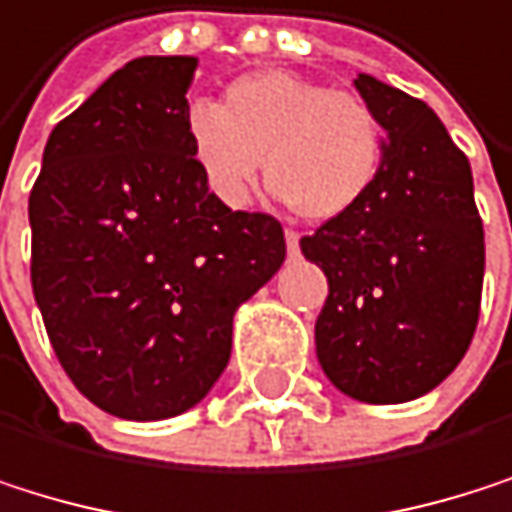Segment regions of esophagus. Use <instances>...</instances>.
I'll return each instance as SVG.
<instances>
[{"mask_svg": "<svg viewBox=\"0 0 512 512\" xmlns=\"http://www.w3.org/2000/svg\"><path fill=\"white\" fill-rule=\"evenodd\" d=\"M285 245H288V254L291 258H297V251H300V236L294 230H285Z\"/></svg>", "mask_w": 512, "mask_h": 512, "instance_id": "34e87169", "label": "esophagus"}]
</instances>
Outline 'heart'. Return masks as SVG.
Masks as SVG:
<instances>
[{
	"label": "heart",
	"mask_w": 512,
	"mask_h": 512,
	"mask_svg": "<svg viewBox=\"0 0 512 512\" xmlns=\"http://www.w3.org/2000/svg\"><path fill=\"white\" fill-rule=\"evenodd\" d=\"M185 133L197 169L224 203L251 200L267 157L273 194L315 224L355 212L382 166V124L373 108L285 69L236 78L221 105L194 102Z\"/></svg>",
	"instance_id": "1"
}]
</instances>
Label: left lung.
<instances>
[{"label":"left lung","mask_w":512,"mask_h":512,"mask_svg":"<svg viewBox=\"0 0 512 512\" xmlns=\"http://www.w3.org/2000/svg\"><path fill=\"white\" fill-rule=\"evenodd\" d=\"M382 166L367 200L300 239L327 276L315 321L324 376L361 404H407L464 358L480 318L486 242L473 175L422 99L358 72Z\"/></svg>","instance_id":"obj_1"}]
</instances>
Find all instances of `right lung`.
<instances>
[{"label": "right lung", "instance_id": "obj_1", "mask_svg": "<svg viewBox=\"0 0 512 512\" xmlns=\"http://www.w3.org/2000/svg\"><path fill=\"white\" fill-rule=\"evenodd\" d=\"M197 57H139L48 136L29 194L32 294L75 388L130 422L188 413L221 379L233 315L285 261L282 224L233 212L185 118Z\"/></svg>", "mask_w": 512, "mask_h": 512}]
</instances>
